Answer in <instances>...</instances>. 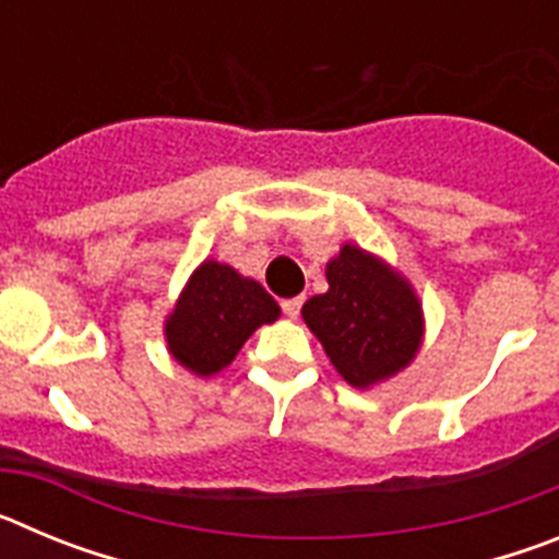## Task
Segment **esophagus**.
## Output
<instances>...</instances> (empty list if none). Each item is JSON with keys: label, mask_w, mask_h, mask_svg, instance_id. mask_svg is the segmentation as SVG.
Wrapping results in <instances>:
<instances>
[{"label": "esophagus", "mask_w": 559, "mask_h": 559, "mask_svg": "<svg viewBox=\"0 0 559 559\" xmlns=\"http://www.w3.org/2000/svg\"><path fill=\"white\" fill-rule=\"evenodd\" d=\"M299 310H302V296H294V299H285L283 302V313L288 316V319H296Z\"/></svg>", "instance_id": "esophagus-1"}]
</instances>
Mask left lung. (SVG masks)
I'll list each match as a JSON object with an SVG mask.
<instances>
[{"label":"left lung","instance_id":"8db88e82","mask_svg":"<svg viewBox=\"0 0 559 559\" xmlns=\"http://www.w3.org/2000/svg\"><path fill=\"white\" fill-rule=\"evenodd\" d=\"M328 294L310 296L302 319L330 364L355 389L406 369L423 344V305L412 283L353 243L328 263Z\"/></svg>","mask_w":559,"mask_h":559}]
</instances>
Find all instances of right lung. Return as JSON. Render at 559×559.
<instances>
[{
  "instance_id": "right-lung-1",
  "label": "right lung",
  "mask_w": 559,
  "mask_h": 559,
  "mask_svg": "<svg viewBox=\"0 0 559 559\" xmlns=\"http://www.w3.org/2000/svg\"><path fill=\"white\" fill-rule=\"evenodd\" d=\"M280 319L274 296L231 265L204 260L165 319L167 349L199 378L229 367L251 333Z\"/></svg>"
}]
</instances>
